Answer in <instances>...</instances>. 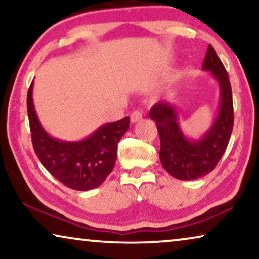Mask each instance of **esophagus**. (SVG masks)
<instances>
[{
    "label": "esophagus",
    "instance_id": "34e87169",
    "mask_svg": "<svg viewBox=\"0 0 259 259\" xmlns=\"http://www.w3.org/2000/svg\"><path fill=\"white\" fill-rule=\"evenodd\" d=\"M141 119H143V113L140 111H134L132 114H131V121H132V123L140 121Z\"/></svg>",
    "mask_w": 259,
    "mask_h": 259
}]
</instances>
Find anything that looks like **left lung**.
<instances>
[{
  "mask_svg": "<svg viewBox=\"0 0 259 259\" xmlns=\"http://www.w3.org/2000/svg\"><path fill=\"white\" fill-rule=\"evenodd\" d=\"M201 68L211 73L221 90L218 112L203 136L198 139L185 136L180 127L177 106L171 101L157 102L148 114L155 121L160 137L159 158L162 167L179 180H194L208 175L224 154L233 128L229 74L210 45Z\"/></svg>",
  "mask_w": 259,
  "mask_h": 259,
  "instance_id": "8db88e82",
  "label": "left lung"
}]
</instances>
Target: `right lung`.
<instances>
[{
	"label": "right lung",
	"instance_id": "1",
	"mask_svg": "<svg viewBox=\"0 0 259 259\" xmlns=\"http://www.w3.org/2000/svg\"><path fill=\"white\" fill-rule=\"evenodd\" d=\"M27 111L35 154L52 176L76 191L95 189L105 182L114 167L119 140L130 128L128 116L104 123L82 140L56 139L46 132L35 112L33 82L27 94Z\"/></svg>",
	"mask_w": 259,
	"mask_h": 259
}]
</instances>
